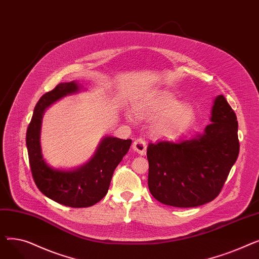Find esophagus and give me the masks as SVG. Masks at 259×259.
Masks as SVG:
<instances>
[{
  "label": "esophagus",
  "mask_w": 259,
  "mask_h": 259,
  "mask_svg": "<svg viewBox=\"0 0 259 259\" xmlns=\"http://www.w3.org/2000/svg\"><path fill=\"white\" fill-rule=\"evenodd\" d=\"M132 148L134 151H137L141 155H145L147 152V145L144 139H138L133 142Z\"/></svg>",
  "instance_id": "34e87169"
}]
</instances>
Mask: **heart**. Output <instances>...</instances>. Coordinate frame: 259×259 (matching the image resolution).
<instances>
[{
	"mask_svg": "<svg viewBox=\"0 0 259 259\" xmlns=\"http://www.w3.org/2000/svg\"><path fill=\"white\" fill-rule=\"evenodd\" d=\"M134 112L144 119H155L152 127L157 137L175 138L189 130L195 119L191 106L183 105L174 95L159 92L134 106Z\"/></svg>",
	"mask_w": 259,
	"mask_h": 259,
	"instance_id": "heart-1",
	"label": "heart"
}]
</instances>
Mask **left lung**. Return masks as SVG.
<instances>
[{"label":"left lung","instance_id":"obj_1","mask_svg":"<svg viewBox=\"0 0 259 259\" xmlns=\"http://www.w3.org/2000/svg\"><path fill=\"white\" fill-rule=\"evenodd\" d=\"M211 120L190 138L149 144L148 187L159 202L193 208L221 193L239 153L237 117L224 95L215 99Z\"/></svg>","mask_w":259,"mask_h":259}]
</instances>
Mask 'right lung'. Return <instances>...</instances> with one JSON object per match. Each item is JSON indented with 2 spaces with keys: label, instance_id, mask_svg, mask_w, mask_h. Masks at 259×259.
I'll return each instance as SVG.
<instances>
[{
  "label": "right lung",
  "instance_id": "right-lung-1",
  "mask_svg": "<svg viewBox=\"0 0 259 259\" xmlns=\"http://www.w3.org/2000/svg\"><path fill=\"white\" fill-rule=\"evenodd\" d=\"M77 90L75 81L61 83L38 100L27 128L26 145L32 178L39 191L61 205L86 208L95 205L107 194L113 172L128 152L132 141L107 137L85 166L73 171L50 168L43 158L39 145L43 113L52 103Z\"/></svg>",
  "mask_w": 259,
  "mask_h": 259
}]
</instances>
